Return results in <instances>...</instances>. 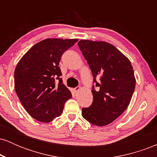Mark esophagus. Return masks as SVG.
Returning a JSON list of instances; mask_svg holds the SVG:
<instances>
[{
    "label": "esophagus",
    "mask_w": 157,
    "mask_h": 157,
    "mask_svg": "<svg viewBox=\"0 0 157 157\" xmlns=\"http://www.w3.org/2000/svg\"><path fill=\"white\" fill-rule=\"evenodd\" d=\"M80 87H79V86H77V87L75 88V89H74V91H75V93H77L79 91H80Z\"/></svg>",
    "instance_id": "1"
}]
</instances>
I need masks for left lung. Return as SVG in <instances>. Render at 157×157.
Wrapping results in <instances>:
<instances>
[{"label": "left lung", "mask_w": 157, "mask_h": 157, "mask_svg": "<svg viewBox=\"0 0 157 157\" xmlns=\"http://www.w3.org/2000/svg\"><path fill=\"white\" fill-rule=\"evenodd\" d=\"M78 46L94 77L93 102L82 108V117L90 123L104 126L120 117L130 103L136 86L132 65L115 46L104 41L81 40ZM97 77L100 80L97 81Z\"/></svg>", "instance_id": "obj_1"}]
</instances>
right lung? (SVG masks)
I'll use <instances>...</instances> for the list:
<instances>
[{"label":"right lung","mask_w":157,"mask_h":157,"mask_svg":"<svg viewBox=\"0 0 157 157\" xmlns=\"http://www.w3.org/2000/svg\"><path fill=\"white\" fill-rule=\"evenodd\" d=\"M77 39L48 38L34 45L23 56L15 70V89L26 111L35 120L52 122L60 116L71 98L63 84L59 63ZM57 79L58 84L56 83Z\"/></svg>","instance_id":"1"}]
</instances>
